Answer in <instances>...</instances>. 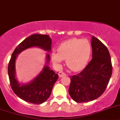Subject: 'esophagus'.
<instances>
[{
  "mask_svg": "<svg viewBox=\"0 0 120 120\" xmlns=\"http://www.w3.org/2000/svg\"><path fill=\"white\" fill-rule=\"evenodd\" d=\"M58 75H59V78H62V77H63V76H65L66 74H65L64 72H59V73H58Z\"/></svg>",
  "mask_w": 120,
  "mask_h": 120,
  "instance_id": "esophagus-1",
  "label": "esophagus"
}]
</instances>
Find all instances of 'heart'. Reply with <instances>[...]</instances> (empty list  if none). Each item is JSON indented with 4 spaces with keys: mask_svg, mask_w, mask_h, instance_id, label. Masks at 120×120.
<instances>
[{
    "mask_svg": "<svg viewBox=\"0 0 120 120\" xmlns=\"http://www.w3.org/2000/svg\"><path fill=\"white\" fill-rule=\"evenodd\" d=\"M91 51V44L88 40L73 38L62 43L58 51L52 52L51 58L57 65L60 64L63 59H66L68 68L72 71L78 72L86 66Z\"/></svg>",
    "mask_w": 120,
    "mask_h": 120,
    "instance_id": "obj_1",
    "label": "heart"
}]
</instances>
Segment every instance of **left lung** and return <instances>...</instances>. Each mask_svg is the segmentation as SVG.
Here are the masks:
<instances>
[{
    "mask_svg": "<svg viewBox=\"0 0 120 120\" xmlns=\"http://www.w3.org/2000/svg\"><path fill=\"white\" fill-rule=\"evenodd\" d=\"M92 59L78 75L71 78L69 94L77 102L96 100L105 90L112 74L111 56L107 48L92 36Z\"/></svg>",
    "mask_w": 120,
    "mask_h": 120,
    "instance_id": "obj_1",
    "label": "left lung"
}]
</instances>
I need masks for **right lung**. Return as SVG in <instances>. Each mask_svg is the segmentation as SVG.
Returning a JSON list of instances; mask_svg holds the SVG:
<instances>
[{
    "label": "right lung",
    "mask_w": 120,
    "mask_h": 120,
    "mask_svg": "<svg viewBox=\"0 0 120 120\" xmlns=\"http://www.w3.org/2000/svg\"><path fill=\"white\" fill-rule=\"evenodd\" d=\"M52 39L48 35L34 34L29 36L16 46L8 65L10 84L14 93L20 98L34 104H41L48 99L52 88L58 79V74L48 66L50 55H46V64L36 77L28 83H20L16 75L15 63L18 55L28 48L38 47L45 51H51Z\"/></svg>",
    "instance_id": "right-lung-1"
}]
</instances>
